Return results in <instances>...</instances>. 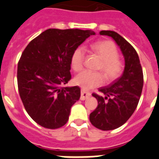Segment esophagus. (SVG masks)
Listing matches in <instances>:
<instances>
[{
	"mask_svg": "<svg viewBox=\"0 0 159 159\" xmlns=\"http://www.w3.org/2000/svg\"><path fill=\"white\" fill-rule=\"evenodd\" d=\"M91 96V93H89V92H86L84 90H81V96H80V100L84 101L85 99L89 98V97Z\"/></svg>",
	"mask_w": 159,
	"mask_h": 159,
	"instance_id": "34e87169",
	"label": "esophagus"
}]
</instances>
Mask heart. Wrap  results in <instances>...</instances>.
<instances>
[{
	"label": "heart",
	"instance_id": "heart-1",
	"mask_svg": "<svg viewBox=\"0 0 159 159\" xmlns=\"http://www.w3.org/2000/svg\"><path fill=\"white\" fill-rule=\"evenodd\" d=\"M91 49L102 60L99 70L103 71L107 82L115 80L121 75L124 66L119 59V51L114 43L109 40H101L91 44ZM85 51L82 47L75 48L70 57V66L75 71H80L84 66ZM104 75L102 72L84 70L75 77V84L83 90H90L104 84Z\"/></svg>",
	"mask_w": 159,
	"mask_h": 159
}]
</instances>
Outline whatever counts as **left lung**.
Here are the masks:
<instances>
[{
	"instance_id": "8db88e82",
	"label": "left lung",
	"mask_w": 159,
	"mask_h": 159,
	"mask_svg": "<svg viewBox=\"0 0 159 159\" xmlns=\"http://www.w3.org/2000/svg\"><path fill=\"white\" fill-rule=\"evenodd\" d=\"M100 34L115 40L125 60L121 76L108 86L99 89L104 97L93 93L98 105L89 115L90 122L98 129L109 131L125 124L134 113L141 98L144 77L136 49L124 37L113 31H102Z\"/></svg>"
}]
</instances>
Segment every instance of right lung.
<instances>
[{
  "mask_svg": "<svg viewBox=\"0 0 159 159\" xmlns=\"http://www.w3.org/2000/svg\"><path fill=\"white\" fill-rule=\"evenodd\" d=\"M94 31L50 28L25 48L18 63L21 100L31 118L45 128L56 129L69 119L71 106L80 98L78 86L64 87L71 78L70 57Z\"/></svg>",
  "mask_w": 159,
  "mask_h": 159,
  "instance_id": "obj_1",
  "label": "right lung"
}]
</instances>
